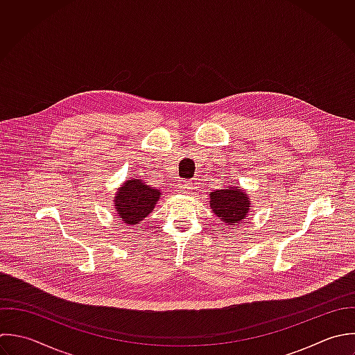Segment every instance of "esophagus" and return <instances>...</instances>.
I'll return each instance as SVG.
<instances>
[{
	"label": "esophagus",
	"mask_w": 355,
	"mask_h": 355,
	"mask_svg": "<svg viewBox=\"0 0 355 355\" xmlns=\"http://www.w3.org/2000/svg\"><path fill=\"white\" fill-rule=\"evenodd\" d=\"M178 189L184 193H189L192 191V184L188 181H180L178 182Z\"/></svg>",
	"instance_id": "1"
}]
</instances>
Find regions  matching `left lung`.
<instances>
[{
    "instance_id": "left-lung-1",
    "label": "left lung",
    "mask_w": 355,
    "mask_h": 355,
    "mask_svg": "<svg viewBox=\"0 0 355 355\" xmlns=\"http://www.w3.org/2000/svg\"><path fill=\"white\" fill-rule=\"evenodd\" d=\"M211 211L227 227H236L250 213V196L241 187L230 185L209 193Z\"/></svg>"
}]
</instances>
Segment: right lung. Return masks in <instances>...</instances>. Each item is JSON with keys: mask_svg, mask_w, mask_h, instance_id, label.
<instances>
[{"mask_svg": "<svg viewBox=\"0 0 355 355\" xmlns=\"http://www.w3.org/2000/svg\"><path fill=\"white\" fill-rule=\"evenodd\" d=\"M160 198V189L148 185L138 177H131L117 188L113 206L125 225H137L152 213Z\"/></svg>", "mask_w": 355, "mask_h": 355, "instance_id": "obj_1", "label": "right lung"}]
</instances>
